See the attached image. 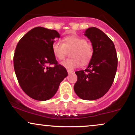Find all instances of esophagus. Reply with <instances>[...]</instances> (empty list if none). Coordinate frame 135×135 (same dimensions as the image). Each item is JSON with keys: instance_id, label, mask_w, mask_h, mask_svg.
Returning a JSON list of instances; mask_svg holds the SVG:
<instances>
[{"instance_id": "esophagus-1", "label": "esophagus", "mask_w": 135, "mask_h": 135, "mask_svg": "<svg viewBox=\"0 0 135 135\" xmlns=\"http://www.w3.org/2000/svg\"><path fill=\"white\" fill-rule=\"evenodd\" d=\"M67 72H68V74H71V73L73 72L72 70H67Z\"/></svg>"}]
</instances>
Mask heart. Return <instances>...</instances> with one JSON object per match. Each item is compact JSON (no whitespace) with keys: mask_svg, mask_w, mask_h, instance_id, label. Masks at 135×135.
I'll return each mask as SVG.
<instances>
[{"mask_svg":"<svg viewBox=\"0 0 135 135\" xmlns=\"http://www.w3.org/2000/svg\"><path fill=\"white\" fill-rule=\"evenodd\" d=\"M63 42L56 41L52 43V51L54 55L59 60H63L67 55L68 51H71L72 58L67 59L61 63V65L69 70L76 69L90 61L93 55V49L90 43L84 38L77 35L65 37Z\"/></svg>","mask_w":135,"mask_h":135,"instance_id":"1","label":"heart"}]
</instances>
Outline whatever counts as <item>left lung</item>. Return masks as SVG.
<instances>
[{"label":"left lung","mask_w":135,"mask_h":135,"mask_svg":"<svg viewBox=\"0 0 135 135\" xmlns=\"http://www.w3.org/2000/svg\"><path fill=\"white\" fill-rule=\"evenodd\" d=\"M93 48V55L88 68L75 73L77 80L74 89L85 100H97L112 86L117 68V56L112 40L101 30L91 27L85 32Z\"/></svg>","instance_id":"8db88e82"}]
</instances>
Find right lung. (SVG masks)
I'll return each mask as SVG.
<instances>
[{"label":"right lung","instance_id":"add662e5","mask_svg":"<svg viewBox=\"0 0 135 135\" xmlns=\"http://www.w3.org/2000/svg\"><path fill=\"white\" fill-rule=\"evenodd\" d=\"M55 30L35 27L27 32L17 44L14 55V69L23 91L34 100L51 98L60 84L68 75L66 70L58 64L52 51ZM51 64L53 67H50Z\"/></svg>","mask_w":135,"mask_h":135}]
</instances>
